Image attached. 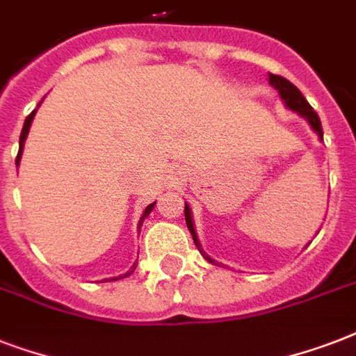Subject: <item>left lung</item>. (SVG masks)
Listing matches in <instances>:
<instances>
[{
	"label": "left lung",
	"instance_id": "left-lung-1",
	"mask_svg": "<svg viewBox=\"0 0 356 356\" xmlns=\"http://www.w3.org/2000/svg\"><path fill=\"white\" fill-rule=\"evenodd\" d=\"M270 75V85L275 88L277 92H279V96H281V99L284 102V105H286L288 108H292L293 113L301 114V116H305L307 118V122L310 123V127L314 129L316 133H318V136H320V140H323V129H321V122H320V116L314 113V108L310 107L309 102L305 99V96L299 92L298 86H293L292 83L288 79H284V77H281V75H273V74H268ZM184 220H186V225H188V231L190 234H192V238H194V243L197 245V249H200V253L205 257L211 264H214L216 260H212L209 254H205V251L201 249V243L200 240H197V234H195V229H194V222H192V212H190V207L184 203Z\"/></svg>",
	"mask_w": 356,
	"mask_h": 356
}]
</instances>
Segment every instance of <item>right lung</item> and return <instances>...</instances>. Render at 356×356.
<instances>
[{"label": "right lung", "mask_w": 356, "mask_h": 356, "mask_svg": "<svg viewBox=\"0 0 356 356\" xmlns=\"http://www.w3.org/2000/svg\"><path fill=\"white\" fill-rule=\"evenodd\" d=\"M35 113H36V111H33V113H31L29 116H27V118H25L24 129H22V134H19V149H18V156H16V164H18V162H19V159H22V153H24V142H25V138H27V133H29L31 122H33V118H35ZM153 207H155V203H151V205H147V207H145L144 214H142V218H140V223L144 222L145 218L149 216V212L153 211ZM134 268H136V266H133V270H134ZM133 270L129 271V273H125V275H123V277L131 275V273H133ZM116 279H122V275H120V277H114L113 281H116Z\"/></svg>", "instance_id": "obj_1"}]
</instances>
